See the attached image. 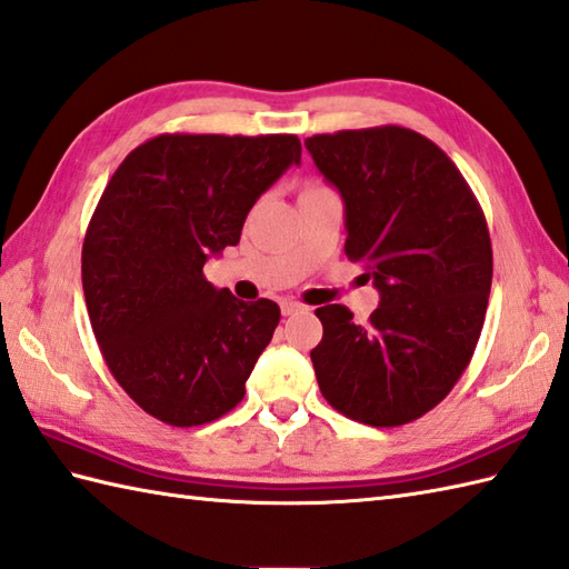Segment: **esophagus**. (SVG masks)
Returning a JSON list of instances; mask_svg holds the SVG:
<instances>
[{
    "mask_svg": "<svg viewBox=\"0 0 569 569\" xmlns=\"http://www.w3.org/2000/svg\"><path fill=\"white\" fill-rule=\"evenodd\" d=\"M280 309H282L284 317H292V313H297V311H305V305H299V301L287 299V301H282Z\"/></svg>",
    "mask_w": 569,
    "mask_h": 569,
    "instance_id": "1",
    "label": "esophagus"
}]
</instances>
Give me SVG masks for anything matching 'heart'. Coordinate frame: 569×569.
Here are the masks:
<instances>
[{
  "mask_svg": "<svg viewBox=\"0 0 569 569\" xmlns=\"http://www.w3.org/2000/svg\"><path fill=\"white\" fill-rule=\"evenodd\" d=\"M317 187H319V184H307V187H305V192H307V189H317Z\"/></svg>",
  "mask_w": 569,
  "mask_h": 569,
  "instance_id": "1",
  "label": "heart"
}]
</instances>
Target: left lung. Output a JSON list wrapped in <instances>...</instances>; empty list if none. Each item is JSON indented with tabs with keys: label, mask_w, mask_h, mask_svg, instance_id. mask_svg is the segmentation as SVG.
Segmentation results:
<instances>
[{
	"label": "left lung",
	"mask_w": 569,
	"mask_h": 569,
	"mask_svg": "<svg viewBox=\"0 0 569 569\" xmlns=\"http://www.w3.org/2000/svg\"><path fill=\"white\" fill-rule=\"evenodd\" d=\"M307 148L346 204V256L380 289L365 326L343 305L311 362L323 399L352 421L403 426L443 401L485 326L491 241L485 211L443 150L403 126L317 133Z\"/></svg>",
	"instance_id": "left-lung-1"
}]
</instances>
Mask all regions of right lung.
<instances>
[{
  "label": "right lung",
  "mask_w": 569,
  "mask_h": 569,
  "mask_svg": "<svg viewBox=\"0 0 569 569\" xmlns=\"http://www.w3.org/2000/svg\"><path fill=\"white\" fill-rule=\"evenodd\" d=\"M292 133H160L104 187L82 243V289L113 380L153 419L189 428L246 395L280 307L241 301L204 262L241 241L258 197L299 166Z\"/></svg>",
  "instance_id": "right-lung-1"
}]
</instances>
